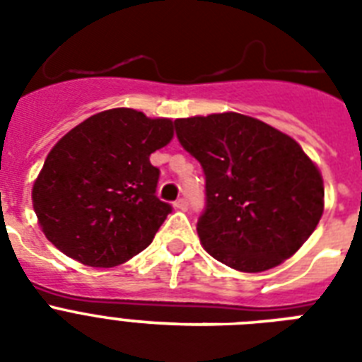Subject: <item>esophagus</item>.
Segmentation results:
<instances>
[{
	"label": "esophagus",
	"mask_w": 362,
	"mask_h": 362,
	"mask_svg": "<svg viewBox=\"0 0 362 362\" xmlns=\"http://www.w3.org/2000/svg\"><path fill=\"white\" fill-rule=\"evenodd\" d=\"M175 209L186 210L187 209V201H186V199H178V201H175Z\"/></svg>",
	"instance_id": "esophagus-1"
}]
</instances>
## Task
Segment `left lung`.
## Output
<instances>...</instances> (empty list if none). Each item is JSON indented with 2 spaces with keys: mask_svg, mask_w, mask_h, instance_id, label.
Instances as JSON below:
<instances>
[{
  "mask_svg": "<svg viewBox=\"0 0 362 362\" xmlns=\"http://www.w3.org/2000/svg\"><path fill=\"white\" fill-rule=\"evenodd\" d=\"M184 150L206 178L197 235L206 252L240 272H263L289 259L323 214V178L297 141L238 115L175 120Z\"/></svg>",
  "mask_w": 362,
  "mask_h": 362,
  "instance_id": "1",
  "label": "left lung"
}]
</instances>
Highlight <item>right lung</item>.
<instances>
[{"instance_id": "obj_1", "label": "right lung", "mask_w": 362, "mask_h": 362, "mask_svg": "<svg viewBox=\"0 0 362 362\" xmlns=\"http://www.w3.org/2000/svg\"><path fill=\"white\" fill-rule=\"evenodd\" d=\"M169 118L133 109L90 116L45 159L31 201L42 233L59 252L109 269L141 253L173 206L159 201L150 153L173 139Z\"/></svg>"}]
</instances>
